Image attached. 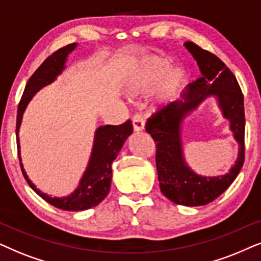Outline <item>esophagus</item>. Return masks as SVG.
I'll list each match as a JSON object with an SVG mask.
<instances>
[{
    "label": "esophagus",
    "mask_w": 261,
    "mask_h": 261,
    "mask_svg": "<svg viewBox=\"0 0 261 261\" xmlns=\"http://www.w3.org/2000/svg\"><path fill=\"white\" fill-rule=\"evenodd\" d=\"M133 125H134V130L136 131V133L143 131L144 130V125H145L143 118H142L141 116H138V114H136V116H134V118H133Z\"/></svg>",
    "instance_id": "esophagus-1"
}]
</instances>
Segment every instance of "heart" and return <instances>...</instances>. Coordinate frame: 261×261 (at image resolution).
<instances>
[{
  "label": "heart",
  "mask_w": 261,
  "mask_h": 261,
  "mask_svg": "<svg viewBox=\"0 0 261 261\" xmlns=\"http://www.w3.org/2000/svg\"><path fill=\"white\" fill-rule=\"evenodd\" d=\"M169 67V61L162 57H150L142 61L137 70L127 80L125 90L130 95L150 92L158 85L154 107L169 105L178 95L184 83V71L179 67Z\"/></svg>",
  "instance_id": "obj_1"
}]
</instances>
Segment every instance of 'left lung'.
I'll return each instance as SVG.
<instances>
[{"label": "left lung", "instance_id": "left-lung-1", "mask_svg": "<svg viewBox=\"0 0 261 261\" xmlns=\"http://www.w3.org/2000/svg\"><path fill=\"white\" fill-rule=\"evenodd\" d=\"M184 46L196 60L201 76L182 90L179 100L149 118L145 130L151 135L158 147L155 158L161 192L175 204L200 206L221 196L231 185L244 165V95L234 74L217 56L192 41H186ZM209 97L218 100L239 143V154L234 165L224 175L214 177L197 175L187 166L181 141L183 120Z\"/></svg>", "mask_w": 261, "mask_h": 261}]
</instances>
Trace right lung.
Returning a JSON list of instances; mask_svg holds the SVG:
<instances>
[{
    "label": "right lung",
    "mask_w": 261,
    "mask_h": 261,
    "mask_svg": "<svg viewBox=\"0 0 261 261\" xmlns=\"http://www.w3.org/2000/svg\"><path fill=\"white\" fill-rule=\"evenodd\" d=\"M77 44H70L60 48L44 61V63L37 69L31 76L23 90L21 101L19 103L16 118V142L17 151H19L20 166L26 181L29 182L34 192L43 198L48 204L61 210L65 211H83L96 206L105 199L110 192L111 182H112V163L117 159L120 149L123 148L125 141L133 134L134 128L130 120L121 125H101L95 130L94 141H93L92 152H90L88 165L80 179L79 185L69 196L52 197L47 193L41 192L37 186L31 181L23 168L21 154H20V138L19 131L22 123L23 113L36 95L45 86L51 85L56 81L67 68L68 56L71 54Z\"/></svg>",
    "instance_id": "obj_1"
}]
</instances>
